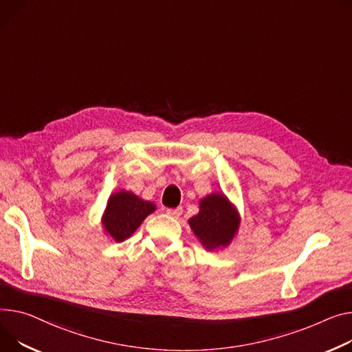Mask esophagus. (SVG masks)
Instances as JSON below:
<instances>
[{"mask_svg": "<svg viewBox=\"0 0 352 352\" xmlns=\"http://www.w3.org/2000/svg\"><path fill=\"white\" fill-rule=\"evenodd\" d=\"M166 214L171 218H179L182 215V208L178 206V208H170L166 210Z\"/></svg>", "mask_w": 352, "mask_h": 352, "instance_id": "1", "label": "esophagus"}]
</instances>
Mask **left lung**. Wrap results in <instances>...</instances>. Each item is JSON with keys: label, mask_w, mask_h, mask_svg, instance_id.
Segmentation results:
<instances>
[{"label": "left lung", "mask_w": 352, "mask_h": 352, "mask_svg": "<svg viewBox=\"0 0 352 352\" xmlns=\"http://www.w3.org/2000/svg\"><path fill=\"white\" fill-rule=\"evenodd\" d=\"M188 223L205 249L217 250L229 246L236 236L241 215L225 194L214 192L199 201V212Z\"/></svg>", "instance_id": "1"}]
</instances>
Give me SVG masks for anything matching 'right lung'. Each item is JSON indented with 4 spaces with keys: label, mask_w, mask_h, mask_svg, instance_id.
Segmentation results:
<instances>
[{
    "label": "right lung",
    "mask_w": 352,
    "mask_h": 352,
    "mask_svg": "<svg viewBox=\"0 0 352 352\" xmlns=\"http://www.w3.org/2000/svg\"><path fill=\"white\" fill-rule=\"evenodd\" d=\"M155 210L150 201L135 194L122 190L110 195L102 217V225L106 235L114 242L129 239L143 221Z\"/></svg>",
    "instance_id": "obj_1"
}]
</instances>
